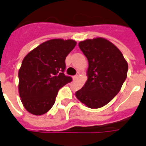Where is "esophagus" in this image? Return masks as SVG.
Segmentation results:
<instances>
[{"label": "esophagus", "instance_id": "obj_1", "mask_svg": "<svg viewBox=\"0 0 146 146\" xmlns=\"http://www.w3.org/2000/svg\"><path fill=\"white\" fill-rule=\"evenodd\" d=\"M77 77H78V75H74V76H73V77H72V79H73V80H77Z\"/></svg>", "mask_w": 146, "mask_h": 146}]
</instances>
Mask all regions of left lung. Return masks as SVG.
<instances>
[{
  "instance_id": "1",
  "label": "left lung",
  "mask_w": 146,
  "mask_h": 146,
  "mask_svg": "<svg viewBox=\"0 0 146 146\" xmlns=\"http://www.w3.org/2000/svg\"><path fill=\"white\" fill-rule=\"evenodd\" d=\"M79 47L88 69L86 84L75 96L88 108H100L118 94L127 77L128 64L118 47L104 38L86 39Z\"/></svg>"
}]
</instances>
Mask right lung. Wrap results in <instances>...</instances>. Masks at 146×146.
Returning <instances> with one entry per match:
<instances>
[{"label": "right lung", "instance_id": "add662e5", "mask_svg": "<svg viewBox=\"0 0 146 146\" xmlns=\"http://www.w3.org/2000/svg\"><path fill=\"white\" fill-rule=\"evenodd\" d=\"M74 40L43 42L24 58L19 69V94L28 112L41 115L53 106L60 88L72 80L64 74L65 59L75 47Z\"/></svg>", "mask_w": 146, "mask_h": 146}]
</instances>
